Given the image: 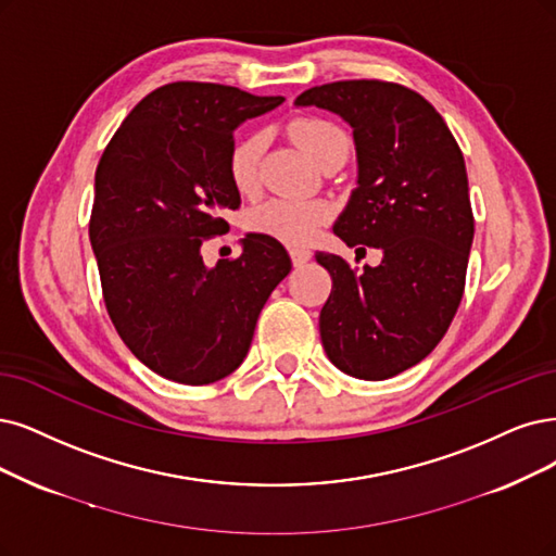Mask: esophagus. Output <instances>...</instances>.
Here are the masks:
<instances>
[{
    "instance_id": "34e87169",
    "label": "esophagus",
    "mask_w": 556,
    "mask_h": 556,
    "mask_svg": "<svg viewBox=\"0 0 556 556\" xmlns=\"http://www.w3.org/2000/svg\"><path fill=\"white\" fill-rule=\"evenodd\" d=\"M309 258H312V252H309V250H302V247H293V250H291V261H293V265H304Z\"/></svg>"
}]
</instances>
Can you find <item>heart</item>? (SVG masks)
Returning a JSON list of instances; mask_svg holds the SVG:
<instances>
[{
  "label": "heart",
  "instance_id": "1",
  "mask_svg": "<svg viewBox=\"0 0 556 556\" xmlns=\"http://www.w3.org/2000/svg\"><path fill=\"white\" fill-rule=\"evenodd\" d=\"M289 135L298 147L309 155L316 164L327 151L337 143L348 141L343 130L332 121L316 116H300L289 123ZM265 147V137L261 132L244 135L238 139L226 160V169L233 188L242 194H252L261 180V155ZM332 217L330 203L325 201H300V199H270L261 203L252 213V226L258 233L270 236L286 244H306L312 242L327 219Z\"/></svg>",
  "mask_w": 556,
  "mask_h": 556
}]
</instances>
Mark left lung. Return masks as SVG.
I'll return each mask as SVG.
<instances>
[{"instance_id":"1","label":"left lung","mask_w":556,"mask_h":556,"mask_svg":"<svg viewBox=\"0 0 556 556\" xmlns=\"http://www.w3.org/2000/svg\"><path fill=\"white\" fill-rule=\"evenodd\" d=\"M295 102L353 126L359 178L334 233L382 250L362 270L316 254L332 277L318 320L325 353L353 378H394L433 353L463 300L475 238L463 151L438 110L396 81L341 79Z\"/></svg>"}]
</instances>
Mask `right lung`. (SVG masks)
Instances as JSON below:
<instances>
[{
    "label": "right lung",
    "instance_id": "add662e5",
    "mask_svg": "<svg viewBox=\"0 0 556 556\" xmlns=\"http://www.w3.org/2000/svg\"><path fill=\"white\" fill-rule=\"evenodd\" d=\"M213 81H172L137 102L96 169L89 238L118 337L157 376L211 384L242 364L263 304L291 273L283 244L242 240L205 267L201 244L240 208L226 169L233 130L281 105Z\"/></svg>",
    "mask_w": 556,
    "mask_h": 556
}]
</instances>
